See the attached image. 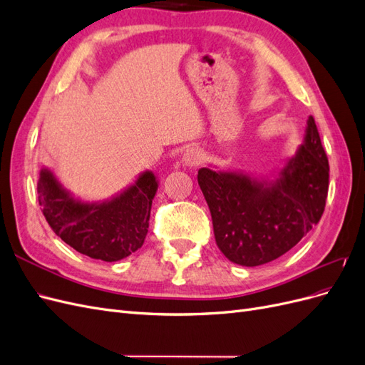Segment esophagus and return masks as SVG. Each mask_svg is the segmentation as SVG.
I'll return each instance as SVG.
<instances>
[{
    "label": "esophagus",
    "instance_id": "1",
    "mask_svg": "<svg viewBox=\"0 0 365 365\" xmlns=\"http://www.w3.org/2000/svg\"><path fill=\"white\" fill-rule=\"evenodd\" d=\"M202 160H204V153H202L201 149H197V148L187 149L182 153V158H181L182 164L187 165V168H195V165L201 164Z\"/></svg>",
    "mask_w": 365,
    "mask_h": 365
}]
</instances>
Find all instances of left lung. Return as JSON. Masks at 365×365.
I'll list each match as a JSON object with an SVG mask.
<instances>
[{
  "instance_id": "left-lung-1",
  "label": "left lung",
  "mask_w": 365,
  "mask_h": 365,
  "mask_svg": "<svg viewBox=\"0 0 365 365\" xmlns=\"http://www.w3.org/2000/svg\"><path fill=\"white\" fill-rule=\"evenodd\" d=\"M219 250L233 263L259 267L294 248L318 224L329 190V161L312 115L303 145L274 178L235 170L197 172Z\"/></svg>"
}]
</instances>
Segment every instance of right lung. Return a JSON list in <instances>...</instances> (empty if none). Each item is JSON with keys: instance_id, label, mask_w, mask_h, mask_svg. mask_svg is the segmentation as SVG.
<instances>
[{"instance_id": "obj_1", "label": "right lung", "mask_w": 365, "mask_h": 365, "mask_svg": "<svg viewBox=\"0 0 365 365\" xmlns=\"http://www.w3.org/2000/svg\"><path fill=\"white\" fill-rule=\"evenodd\" d=\"M158 180L152 170L105 201H82L48 168L39 172L38 200L48 225L65 244L103 262H117L141 248L149 228Z\"/></svg>"}]
</instances>
